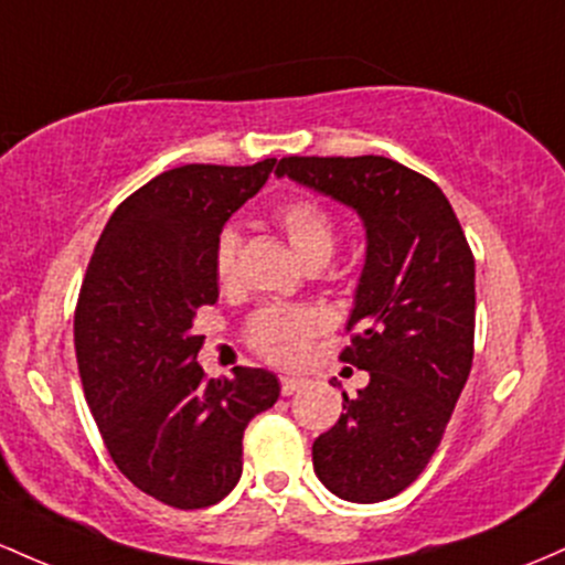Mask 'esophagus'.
Listing matches in <instances>:
<instances>
[{
  "label": "esophagus",
  "instance_id": "1",
  "mask_svg": "<svg viewBox=\"0 0 565 565\" xmlns=\"http://www.w3.org/2000/svg\"><path fill=\"white\" fill-rule=\"evenodd\" d=\"M303 386H307V382H303V379H299V376H280V390H282L285 397L296 395V392H301Z\"/></svg>",
  "mask_w": 565,
  "mask_h": 565
}]
</instances>
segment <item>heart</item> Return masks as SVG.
I'll list each match as a JSON object with an SVG mask.
<instances>
[{
	"label": "heart",
	"instance_id": "1",
	"mask_svg": "<svg viewBox=\"0 0 565 565\" xmlns=\"http://www.w3.org/2000/svg\"><path fill=\"white\" fill-rule=\"evenodd\" d=\"M277 224L288 234L294 248L309 266L326 264L335 250V218L322 202L315 198H294L282 202L275 211ZM239 232L234 226L218 230L213 239V271L221 285H232L239 271ZM326 315L315 307H288V303H271L250 315L248 344L262 358L280 365H294L307 354L315 335L326 331Z\"/></svg>",
	"mask_w": 565,
	"mask_h": 565
}]
</instances>
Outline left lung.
<instances>
[{
    "mask_svg": "<svg viewBox=\"0 0 565 565\" xmlns=\"http://www.w3.org/2000/svg\"><path fill=\"white\" fill-rule=\"evenodd\" d=\"M358 211L365 266L341 360L371 382L312 446L347 502L397 497L429 465L475 354V256L435 181L390 157H282L275 170ZM335 386V384H333Z\"/></svg>",
    "mask_w": 565,
    "mask_h": 565,
    "instance_id": "8db88e82",
    "label": "left lung"
}]
</instances>
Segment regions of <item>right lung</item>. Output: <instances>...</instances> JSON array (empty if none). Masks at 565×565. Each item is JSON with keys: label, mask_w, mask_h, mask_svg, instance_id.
<instances>
[{"label": "right lung", "mask_w": 565, "mask_h": 565, "mask_svg": "<svg viewBox=\"0 0 565 565\" xmlns=\"http://www.w3.org/2000/svg\"><path fill=\"white\" fill-rule=\"evenodd\" d=\"M275 157L226 168L183 164L132 192L95 245L74 347L82 386L114 465L157 502L202 510L243 475V433L280 382L264 367L207 379L200 307L218 301L213 239L269 179Z\"/></svg>", "instance_id": "add662e5"}]
</instances>
